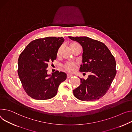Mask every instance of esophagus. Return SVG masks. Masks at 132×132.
<instances>
[{
  "mask_svg": "<svg viewBox=\"0 0 132 132\" xmlns=\"http://www.w3.org/2000/svg\"><path fill=\"white\" fill-rule=\"evenodd\" d=\"M72 76H73V75H71V74H67V78H70V77H71Z\"/></svg>",
  "mask_w": 132,
  "mask_h": 132,
  "instance_id": "obj_1",
  "label": "esophagus"
}]
</instances>
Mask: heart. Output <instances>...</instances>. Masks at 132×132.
<instances>
[{"label":"heart","instance_id":"obj_1","mask_svg":"<svg viewBox=\"0 0 132 132\" xmlns=\"http://www.w3.org/2000/svg\"><path fill=\"white\" fill-rule=\"evenodd\" d=\"M78 46H80L79 44H78L77 43H73L71 45V49ZM61 47H60L58 50V52L59 50H61ZM76 64L73 62H68L64 65V67L65 68V69L66 70L69 71V72H73V71H74L76 69Z\"/></svg>","mask_w":132,"mask_h":132}]
</instances>
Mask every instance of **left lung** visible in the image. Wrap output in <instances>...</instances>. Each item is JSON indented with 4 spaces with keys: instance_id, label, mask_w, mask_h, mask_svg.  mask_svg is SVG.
<instances>
[{
    "instance_id": "1",
    "label": "left lung",
    "mask_w": 132,
    "mask_h": 132,
    "mask_svg": "<svg viewBox=\"0 0 132 132\" xmlns=\"http://www.w3.org/2000/svg\"><path fill=\"white\" fill-rule=\"evenodd\" d=\"M82 47V63L79 71L89 72L86 79L80 78L81 84L73 90L77 99L83 101L99 100L109 89L116 74V61L103 43L87 37H68Z\"/></svg>"
}]
</instances>
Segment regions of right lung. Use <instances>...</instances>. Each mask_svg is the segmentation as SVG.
<instances>
[{"instance_id": "add662e5", "label": "right lung", "mask_w": 132, "mask_h": 132, "mask_svg": "<svg viewBox=\"0 0 132 132\" xmlns=\"http://www.w3.org/2000/svg\"><path fill=\"white\" fill-rule=\"evenodd\" d=\"M62 37H48L31 42L20 54L18 74L27 95L37 100H46L57 94L61 83L66 80V73L56 70L48 75V64L56 59L64 42Z\"/></svg>"}]
</instances>
